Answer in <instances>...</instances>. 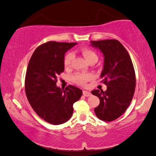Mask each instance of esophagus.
<instances>
[{"mask_svg":"<svg viewBox=\"0 0 156 156\" xmlns=\"http://www.w3.org/2000/svg\"><path fill=\"white\" fill-rule=\"evenodd\" d=\"M83 94L85 97H89V96L91 95V92H88V91L83 90Z\"/></svg>","mask_w":156,"mask_h":156,"instance_id":"esophagus-1","label":"esophagus"}]
</instances>
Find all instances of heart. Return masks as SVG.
I'll list each match as a JSON object with an SVG mask.
<instances>
[{
    "instance_id": "1",
    "label": "heart",
    "mask_w": 156,
    "mask_h": 156,
    "mask_svg": "<svg viewBox=\"0 0 156 156\" xmlns=\"http://www.w3.org/2000/svg\"><path fill=\"white\" fill-rule=\"evenodd\" d=\"M82 54L84 56V58H86V60L88 62L89 60H90L91 58H98L97 54L94 53V51L92 50L89 49V48H81L80 50ZM73 58V54L71 52H68L66 53V55H64V64L65 67H68L69 64H71ZM92 75L90 73H76L74 75H73L71 77V79H72L73 82H74L75 83L78 84L80 86H84L89 80H90L92 78Z\"/></svg>"
}]
</instances>
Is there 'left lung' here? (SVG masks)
<instances>
[{
    "label": "left lung",
    "instance_id": "8db88e82",
    "mask_svg": "<svg viewBox=\"0 0 156 156\" xmlns=\"http://www.w3.org/2000/svg\"><path fill=\"white\" fill-rule=\"evenodd\" d=\"M91 45L103 53L104 64L101 78L107 89L92 91L100 98L94 108L100 119L111 122L119 118L129 106L135 92V71L129 53L117 39L91 41Z\"/></svg>",
    "mask_w": 156,
    "mask_h": 156
}]
</instances>
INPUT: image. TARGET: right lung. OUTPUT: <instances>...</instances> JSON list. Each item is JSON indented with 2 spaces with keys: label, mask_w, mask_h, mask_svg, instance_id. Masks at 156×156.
<instances>
[{
  "label": "right lung",
  "mask_w": 156,
  "mask_h": 156,
  "mask_svg": "<svg viewBox=\"0 0 156 156\" xmlns=\"http://www.w3.org/2000/svg\"><path fill=\"white\" fill-rule=\"evenodd\" d=\"M76 44L48 42L35 50L28 62L25 80L27 98L37 115L51 124L69 120L73 103L82 95V91L74 86L65 89L56 86L57 77L64 70V54Z\"/></svg>",
  "instance_id": "add662e5"
}]
</instances>
